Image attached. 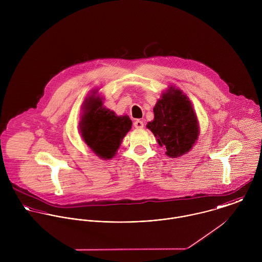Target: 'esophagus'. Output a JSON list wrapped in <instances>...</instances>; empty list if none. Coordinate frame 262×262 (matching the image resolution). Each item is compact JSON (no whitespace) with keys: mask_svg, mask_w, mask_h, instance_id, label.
I'll return each instance as SVG.
<instances>
[{"mask_svg":"<svg viewBox=\"0 0 262 262\" xmlns=\"http://www.w3.org/2000/svg\"><path fill=\"white\" fill-rule=\"evenodd\" d=\"M134 127L137 128V129H141V128L144 127V123L141 120H136L134 122Z\"/></svg>","mask_w":262,"mask_h":262,"instance_id":"obj_1","label":"esophagus"}]
</instances>
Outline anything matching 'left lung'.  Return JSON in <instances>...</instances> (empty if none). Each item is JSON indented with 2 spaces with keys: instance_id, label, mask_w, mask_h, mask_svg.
<instances>
[{
  "instance_id": "1",
  "label": "left lung",
  "mask_w": 262,
  "mask_h": 262,
  "mask_svg": "<svg viewBox=\"0 0 262 262\" xmlns=\"http://www.w3.org/2000/svg\"><path fill=\"white\" fill-rule=\"evenodd\" d=\"M154 119L148 122L165 154L176 158L186 154L199 137V122L191 103L181 90L170 86L157 101L153 109Z\"/></svg>"
}]
</instances>
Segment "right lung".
I'll use <instances>...</instances> for the list:
<instances>
[{
  "label": "right lung",
  "instance_id": "obj_1",
  "mask_svg": "<svg viewBox=\"0 0 262 262\" xmlns=\"http://www.w3.org/2000/svg\"><path fill=\"white\" fill-rule=\"evenodd\" d=\"M96 94L94 92L83 102L79 131L85 144L100 158L110 159L130 131L132 121L126 115L117 116L103 107L102 99Z\"/></svg>",
  "mask_w": 262,
  "mask_h": 262
}]
</instances>
